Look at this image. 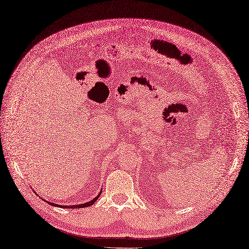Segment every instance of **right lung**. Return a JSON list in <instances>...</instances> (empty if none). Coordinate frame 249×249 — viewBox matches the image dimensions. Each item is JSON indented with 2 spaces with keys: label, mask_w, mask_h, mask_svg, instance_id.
I'll use <instances>...</instances> for the list:
<instances>
[{
  "label": "right lung",
  "mask_w": 249,
  "mask_h": 249,
  "mask_svg": "<svg viewBox=\"0 0 249 249\" xmlns=\"http://www.w3.org/2000/svg\"><path fill=\"white\" fill-rule=\"evenodd\" d=\"M37 194V193H35ZM102 192L99 193V195L96 196L95 199H92L91 201H89L87 203H83V204H79V205H70V206H68V205H58V204H55V203H51V202H48V201H45L46 203H48L49 205H51V206H55V207H61V208H67V209H79V208H84V207H89L91 206L92 204H95V202L100 198ZM38 195V194H37ZM43 200V199H42Z\"/></svg>",
  "instance_id": "obj_1"
}]
</instances>
